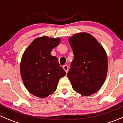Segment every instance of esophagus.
Listing matches in <instances>:
<instances>
[{
  "label": "esophagus",
  "instance_id": "obj_1",
  "mask_svg": "<svg viewBox=\"0 0 123 123\" xmlns=\"http://www.w3.org/2000/svg\"><path fill=\"white\" fill-rule=\"evenodd\" d=\"M63 69L65 70V72H66V73H67L68 72V69H69V68H68V65H64L63 66Z\"/></svg>",
  "mask_w": 123,
  "mask_h": 123
}]
</instances>
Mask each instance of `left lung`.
<instances>
[{
  "label": "left lung",
  "instance_id": "obj_1",
  "mask_svg": "<svg viewBox=\"0 0 123 123\" xmlns=\"http://www.w3.org/2000/svg\"><path fill=\"white\" fill-rule=\"evenodd\" d=\"M74 58L68 77L77 93L89 96L103 85L107 73L108 62L105 49L95 37L80 32L69 38Z\"/></svg>",
  "mask_w": 123,
  "mask_h": 123
}]
</instances>
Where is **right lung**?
I'll return each mask as SVG.
<instances>
[{"mask_svg":"<svg viewBox=\"0 0 123 123\" xmlns=\"http://www.w3.org/2000/svg\"><path fill=\"white\" fill-rule=\"evenodd\" d=\"M60 41V38L47 36L36 38L22 55L21 77L26 88L36 97L45 98L53 93L60 78L66 75L57 57L51 54Z\"/></svg>","mask_w":123,"mask_h":123,"instance_id":"1","label":"right lung"}]
</instances>
